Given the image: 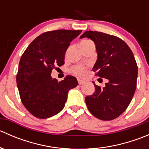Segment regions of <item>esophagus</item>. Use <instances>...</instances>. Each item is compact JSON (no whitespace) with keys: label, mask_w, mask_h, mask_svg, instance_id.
<instances>
[{"label":"esophagus","mask_w":149,"mask_h":149,"mask_svg":"<svg viewBox=\"0 0 149 149\" xmlns=\"http://www.w3.org/2000/svg\"><path fill=\"white\" fill-rule=\"evenodd\" d=\"M78 82H79V85H81V84H84V83H85V81L82 80V79H78Z\"/></svg>","instance_id":"34e87169"}]
</instances>
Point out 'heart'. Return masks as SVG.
I'll return each instance as SVG.
<instances>
[{"instance_id":"obj_1","label":"heart","mask_w":149,"mask_h":149,"mask_svg":"<svg viewBox=\"0 0 149 149\" xmlns=\"http://www.w3.org/2000/svg\"><path fill=\"white\" fill-rule=\"evenodd\" d=\"M91 42L90 40H84L81 42L80 44H84V43L89 42ZM86 67L84 65H77L75 66V67L72 68H71V72L72 73H75V74H77L79 76H84L86 73Z\"/></svg>"}]
</instances>
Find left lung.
<instances>
[{
	"instance_id": "8db88e82",
	"label": "left lung",
	"mask_w": 149,
	"mask_h": 149,
	"mask_svg": "<svg viewBox=\"0 0 149 149\" xmlns=\"http://www.w3.org/2000/svg\"><path fill=\"white\" fill-rule=\"evenodd\" d=\"M96 46L97 60L93 68L96 76L105 78L104 87L96 85L95 91L85 99L89 112L102 120L115 119L130 104L136 88L138 66L133 52L119 37L99 31H86Z\"/></svg>"
}]
</instances>
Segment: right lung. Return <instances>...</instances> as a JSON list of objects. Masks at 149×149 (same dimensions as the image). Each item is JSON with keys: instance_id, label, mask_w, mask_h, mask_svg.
Instances as JSON below:
<instances>
[{"instance_id": "right-lung-1", "label": "right lung", "mask_w": 149, "mask_h": 149, "mask_svg": "<svg viewBox=\"0 0 149 149\" xmlns=\"http://www.w3.org/2000/svg\"><path fill=\"white\" fill-rule=\"evenodd\" d=\"M81 30L47 31L34 39L22 55L16 83L24 106L34 117L50 118L63 109L69 90L78 85L77 79L68 76L61 81L52 79L55 66L64 64L70 42Z\"/></svg>"}]
</instances>
